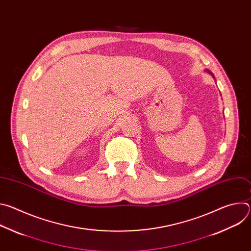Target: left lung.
<instances>
[{"label":"left lung","mask_w":251,"mask_h":251,"mask_svg":"<svg viewBox=\"0 0 251 251\" xmlns=\"http://www.w3.org/2000/svg\"><path fill=\"white\" fill-rule=\"evenodd\" d=\"M207 71H208V70H207ZM208 73H209V71H208ZM209 74H211V73H209Z\"/></svg>","instance_id":"8db88e82"}]
</instances>
